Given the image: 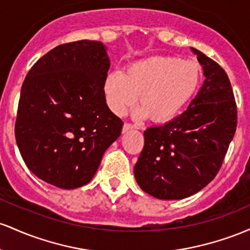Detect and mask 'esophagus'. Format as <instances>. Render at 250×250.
I'll return each mask as SVG.
<instances>
[{
	"instance_id": "34e87169",
	"label": "esophagus",
	"mask_w": 250,
	"mask_h": 250,
	"mask_svg": "<svg viewBox=\"0 0 250 250\" xmlns=\"http://www.w3.org/2000/svg\"><path fill=\"white\" fill-rule=\"evenodd\" d=\"M137 128H139L138 125L131 124V123H125L124 126H123V132H127L130 130H137Z\"/></svg>"
}]
</instances>
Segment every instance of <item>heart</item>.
I'll list each match as a JSON object with an SVG mask.
<instances>
[{
    "instance_id": "obj_1",
    "label": "heart",
    "mask_w": 250,
    "mask_h": 250,
    "mask_svg": "<svg viewBox=\"0 0 250 250\" xmlns=\"http://www.w3.org/2000/svg\"><path fill=\"white\" fill-rule=\"evenodd\" d=\"M201 83V67L191 59L152 57L134 61L125 72H111L104 83L106 103L122 116L137 103L139 114L155 122L176 117L190 102Z\"/></svg>"
}]
</instances>
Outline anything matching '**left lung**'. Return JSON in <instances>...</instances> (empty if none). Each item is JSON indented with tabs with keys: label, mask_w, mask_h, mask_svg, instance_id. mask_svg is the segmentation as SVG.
Masks as SVG:
<instances>
[{
	"label": "left lung",
	"mask_w": 250,
	"mask_h": 250,
	"mask_svg": "<svg viewBox=\"0 0 250 250\" xmlns=\"http://www.w3.org/2000/svg\"><path fill=\"white\" fill-rule=\"evenodd\" d=\"M206 77L182 114L144 131V147L134 165L143 191L159 200H182L207 187L222 167L237 125V108L224 69L191 48Z\"/></svg>",
	"instance_id": "left-lung-1"
}]
</instances>
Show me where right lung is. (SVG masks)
Here are the masks:
<instances>
[{"mask_svg": "<svg viewBox=\"0 0 250 250\" xmlns=\"http://www.w3.org/2000/svg\"><path fill=\"white\" fill-rule=\"evenodd\" d=\"M110 68L100 41L49 50L29 69L19 100L15 138L28 169L61 189L87 184L123 122L106 104Z\"/></svg>", "mask_w": 250, "mask_h": 250, "instance_id": "right-lung-1", "label": "right lung"}]
</instances>
